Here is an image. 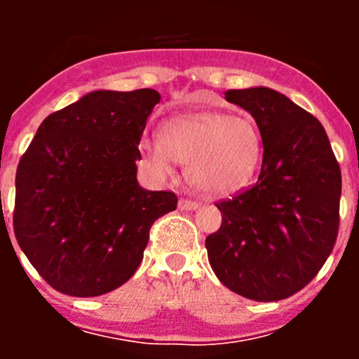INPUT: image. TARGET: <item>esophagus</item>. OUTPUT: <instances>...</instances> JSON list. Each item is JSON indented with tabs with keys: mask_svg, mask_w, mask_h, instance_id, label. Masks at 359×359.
I'll return each instance as SVG.
<instances>
[{
	"mask_svg": "<svg viewBox=\"0 0 359 359\" xmlns=\"http://www.w3.org/2000/svg\"><path fill=\"white\" fill-rule=\"evenodd\" d=\"M180 208H182V210L192 212V210H198L199 205L196 201H190V199H180Z\"/></svg>",
	"mask_w": 359,
	"mask_h": 359,
	"instance_id": "obj_1",
	"label": "esophagus"
}]
</instances>
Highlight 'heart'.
Instances as JSON below:
<instances>
[{"label":"heart","mask_w":359,"mask_h":359,"mask_svg":"<svg viewBox=\"0 0 359 359\" xmlns=\"http://www.w3.org/2000/svg\"><path fill=\"white\" fill-rule=\"evenodd\" d=\"M140 147L158 174L172 172L176 160L187 165L196 189L221 198L248 185L261 161L262 136L250 118L198 111L167 120L163 135L144 138Z\"/></svg>","instance_id":"b5f03b06"}]
</instances>
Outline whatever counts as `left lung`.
Here are the masks:
<instances>
[{"label":"left lung","instance_id":"8db88e82","mask_svg":"<svg viewBox=\"0 0 359 359\" xmlns=\"http://www.w3.org/2000/svg\"><path fill=\"white\" fill-rule=\"evenodd\" d=\"M228 102L253 116L262 167L252 189L217 203L223 223L207 237L214 273L257 302L306 287L331 255L340 224V165L315 116L271 88L228 90Z\"/></svg>","mask_w":359,"mask_h":359}]
</instances>
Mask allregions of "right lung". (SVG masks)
Masks as SVG:
<instances>
[{"label": "right lung", "mask_w": 359, "mask_h": 359, "mask_svg": "<svg viewBox=\"0 0 359 359\" xmlns=\"http://www.w3.org/2000/svg\"><path fill=\"white\" fill-rule=\"evenodd\" d=\"M156 90H98L43 120L15 174L14 233L41 277L65 294L98 297L135 275L149 230L176 210L136 180Z\"/></svg>", "instance_id": "obj_1"}]
</instances>
